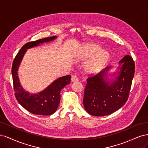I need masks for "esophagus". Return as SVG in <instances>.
Wrapping results in <instances>:
<instances>
[{
    "instance_id": "34e87169",
    "label": "esophagus",
    "mask_w": 148,
    "mask_h": 148,
    "mask_svg": "<svg viewBox=\"0 0 148 148\" xmlns=\"http://www.w3.org/2000/svg\"><path fill=\"white\" fill-rule=\"evenodd\" d=\"M71 80L72 82H78V78L77 77V76L73 75L72 77H71Z\"/></svg>"
}]
</instances>
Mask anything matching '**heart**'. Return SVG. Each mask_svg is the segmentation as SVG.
Segmentation results:
<instances>
[{"instance_id":"b5f03b06","label":"heart","mask_w":148,"mask_h":148,"mask_svg":"<svg viewBox=\"0 0 148 148\" xmlns=\"http://www.w3.org/2000/svg\"><path fill=\"white\" fill-rule=\"evenodd\" d=\"M89 59L84 66L85 73L94 75L99 72L109 59V53L97 44L88 43L83 46L81 52L77 58L78 61H85Z\"/></svg>"}]
</instances>
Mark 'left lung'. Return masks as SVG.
I'll use <instances>...</instances> for the list:
<instances>
[{
    "label": "left lung",
    "instance_id": "8db88e82",
    "mask_svg": "<svg viewBox=\"0 0 148 148\" xmlns=\"http://www.w3.org/2000/svg\"><path fill=\"white\" fill-rule=\"evenodd\" d=\"M112 67L107 66L87 79L83 104L89 114L97 117L109 115L120 109L128 99L135 74L133 59L125 56L112 73H109Z\"/></svg>",
    "mask_w": 148,
    "mask_h": 148
}]
</instances>
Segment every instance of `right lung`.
<instances>
[{
    "mask_svg": "<svg viewBox=\"0 0 148 148\" xmlns=\"http://www.w3.org/2000/svg\"><path fill=\"white\" fill-rule=\"evenodd\" d=\"M57 36H52L29 42L21 47L13 62L12 75L16 99L20 104L29 112L39 115H50L57 110L60 101V91L70 83L71 76L66 75L54 80L51 84L38 93H30L22 86L18 78L20 65L28 49L40 44L51 42Z\"/></svg>",
    "mask_w": 148,
    "mask_h": 148,
    "instance_id": "obj_1",
    "label": "right lung"
}]
</instances>
